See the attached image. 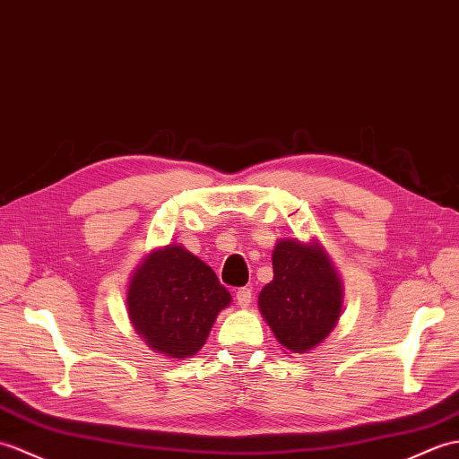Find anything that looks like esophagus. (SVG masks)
I'll use <instances>...</instances> for the list:
<instances>
[{
  "instance_id": "1",
  "label": "esophagus",
  "mask_w": 459,
  "mask_h": 459,
  "mask_svg": "<svg viewBox=\"0 0 459 459\" xmlns=\"http://www.w3.org/2000/svg\"><path fill=\"white\" fill-rule=\"evenodd\" d=\"M251 299H253V292H251V289H247V287L238 289V292H236V300H238V304H239L241 308H247L249 304H251Z\"/></svg>"
}]
</instances>
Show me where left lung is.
I'll return each mask as SVG.
<instances>
[{
    "label": "left lung",
    "instance_id": "obj_1",
    "mask_svg": "<svg viewBox=\"0 0 459 459\" xmlns=\"http://www.w3.org/2000/svg\"><path fill=\"white\" fill-rule=\"evenodd\" d=\"M259 308L284 348L307 353L328 335L342 312V282L320 247L282 239L273 251V281Z\"/></svg>",
    "mask_w": 459,
    "mask_h": 459
}]
</instances>
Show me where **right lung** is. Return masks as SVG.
Here are the masks:
<instances>
[{
  "label": "right lung",
  "instance_id": "obj_1",
  "mask_svg": "<svg viewBox=\"0 0 459 459\" xmlns=\"http://www.w3.org/2000/svg\"><path fill=\"white\" fill-rule=\"evenodd\" d=\"M231 297L216 273L185 247L152 251L127 290L131 322L149 348L172 359L192 358Z\"/></svg>",
  "mask_w": 459,
  "mask_h": 459
}]
</instances>
